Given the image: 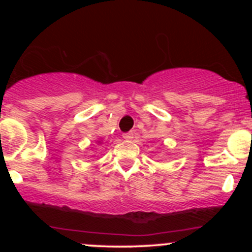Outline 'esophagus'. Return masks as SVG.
Listing matches in <instances>:
<instances>
[{
	"label": "esophagus",
	"instance_id": "1",
	"mask_svg": "<svg viewBox=\"0 0 252 252\" xmlns=\"http://www.w3.org/2000/svg\"><path fill=\"white\" fill-rule=\"evenodd\" d=\"M132 137H134V134H132V132H126V134H123L124 140H131Z\"/></svg>",
	"mask_w": 252,
	"mask_h": 252
}]
</instances>
